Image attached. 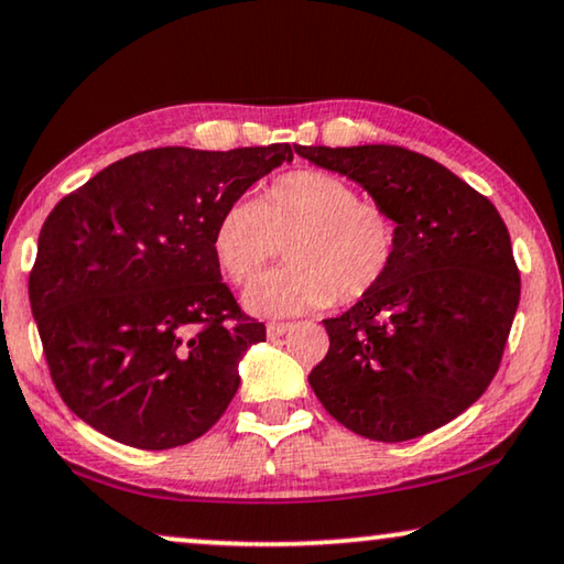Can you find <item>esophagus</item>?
<instances>
[{
	"label": "esophagus",
	"mask_w": 564,
	"mask_h": 564,
	"mask_svg": "<svg viewBox=\"0 0 564 564\" xmlns=\"http://www.w3.org/2000/svg\"><path fill=\"white\" fill-rule=\"evenodd\" d=\"M292 328L290 323H267V336L269 338H280V336H284V333H288Z\"/></svg>",
	"instance_id": "obj_1"
}]
</instances>
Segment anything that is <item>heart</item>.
Here are the masks:
<instances>
[{
  "instance_id": "b5f03b06",
  "label": "heart",
  "mask_w": 564,
  "mask_h": 564,
  "mask_svg": "<svg viewBox=\"0 0 564 564\" xmlns=\"http://www.w3.org/2000/svg\"><path fill=\"white\" fill-rule=\"evenodd\" d=\"M288 241L290 267L262 276L243 297L251 313L300 315L369 295L394 262L397 224L343 177L295 170L257 200L231 203L214 228V254L234 284L257 280Z\"/></svg>"
}]
</instances>
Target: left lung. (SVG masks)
Instances as JSON below:
<instances>
[{"label":"left lung","mask_w":564,"mask_h":564,"mask_svg":"<svg viewBox=\"0 0 564 564\" xmlns=\"http://www.w3.org/2000/svg\"><path fill=\"white\" fill-rule=\"evenodd\" d=\"M346 175L397 224L394 262L369 295L323 321L310 387L356 435L402 443L443 427L496 377L519 307L503 218L458 175L394 144L295 147Z\"/></svg>","instance_id":"1"}]
</instances>
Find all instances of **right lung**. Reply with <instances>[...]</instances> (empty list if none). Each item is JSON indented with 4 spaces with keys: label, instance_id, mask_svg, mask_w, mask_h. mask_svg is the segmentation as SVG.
<instances>
[{
    "label": "right lung",
    "instance_id": "1",
    "mask_svg": "<svg viewBox=\"0 0 564 564\" xmlns=\"http://www.w3.org/2000/svg\"><path fill=\"white\" fill-rule=\"evenodd\" d=\"M290 144L158 147L104 167L51 210L30 307L63 402L101 435L167 451L208 432L267 338L214 254L218 216Z\"/></svg>",
    "mask_w": 564,
    "mask_h": 564
}]
</instances>
